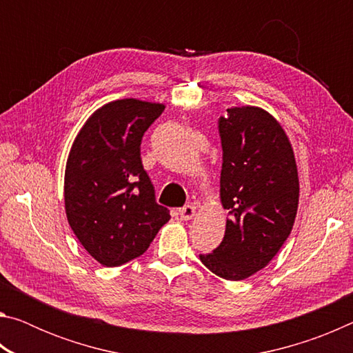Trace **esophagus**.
<instances>
[{"mask_svg":"<svg viewBox=\"0 0 353 353\" xmlns=\"http://www.w3.org/2000/svg\"><path fill=\"white\" fill-rule=\"evenodd\" d=\"M194 213H196V207L191 205V204L183 205V207L181 208V210H179V214H181V218H182L183 221H188V219L193 218Z\"/></svg>","mask_w":353,"mask_h":353,"instance_id":"34e87169","label":"esophagus"}]
</instances>
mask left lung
<instances>
[{"label": "left lung", "instance_id": "obj_1", "mask_svg": "<svg viewBox=\"0 0 353 353\" xmlns=\"http://www.w3.org/2000/svg\"><path fill=\"white\" fill-rule=\"evenodd\" d=\"M221 202L225 235L199 259L225 280H243L270 263L290 236L299 202L294 152L282 126L259 107L219 117Z\"/></svg>", "mask_w": 353, "mask_h": 353}]
</instances>
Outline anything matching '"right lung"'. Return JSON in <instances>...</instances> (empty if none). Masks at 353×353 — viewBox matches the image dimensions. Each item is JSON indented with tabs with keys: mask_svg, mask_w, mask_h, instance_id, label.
I'll list each match as a JSON object with an SVG mask.
<instances>
[{
	"mask_svg": "<svg viewBox=\"0 0 353 353\" xmlns=\"http://www.w3.org/2000/svg\"><path fill=\"white\" fill-rule=\"evenodd\" d=\"M165 105L119 99L87 119L65 170V210L77 240L104 266L124 265L148 250L170 210L155 201L140 145Z\"/></svg>",
	"mask_w": 353,
	"mask_h": 353,
	"instance_id": "add662e5",
	"label": "right lung"
}]
</instances>
